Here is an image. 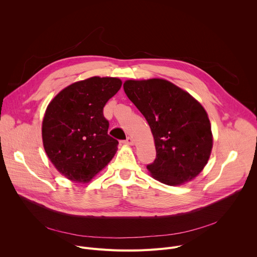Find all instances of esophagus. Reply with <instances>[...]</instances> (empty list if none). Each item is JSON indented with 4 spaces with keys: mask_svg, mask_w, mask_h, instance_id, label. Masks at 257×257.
<instances>
[{
    "mask_svg": "<svg viewBox=\"0 0 257 257\" xmlns=\"http://www.w3.org/2000/svg\"><path fill=\"white\" fill-rule=\"evenodd\" d=\"M123 143H124V144H127V145H133V144H134V141H133V139H132L131 137H127V139L124 140Z\"/></svg>",
    "mask_w": 257,
    "mask_h": 257,
    "instance_id": "esophagus-1",
    "label": "esophagus"
}]
</instances>
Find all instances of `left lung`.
I'll use <instances>...</instances> for the list:
<instances>
[{
	"label": "left lung",
	"instance_id": "8db88e82",
	"mask_svg": "<svg viewBox=\"0 0 257 257\" xmlns=\"http://www.w3.org/2000/svg\"><path fill=\"white\" fill-rule=\"evenodd\" d=\"M123 87L154 136L157 158L146 167L151 176L170 186L197 177L209 160L213 141L201 103L166 79H130Z\"/></svg>",
	"mask_w": 257,
	"mask_h": 257
}]
</instances>
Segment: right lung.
Segmentation results:
<instances>
[{
    "label": "right lung",
    "mask_w": 257,
    "mask_h": 257,
    "mask_svg": "<svg viewBox=\"0 0 257 257\" xmlns=\"http://www.w3.org/2000/svg\"><path fill=\"white\" fill-rule=\"evenodd\" d=\"M121 86L119 78L93 76L68 85L48 104L44 149L68 180L88 183L114 158L119 142L107 134L102 109Z\"/></svg>",
    "instance_id": "right-lung-1"
}]
</instances>
